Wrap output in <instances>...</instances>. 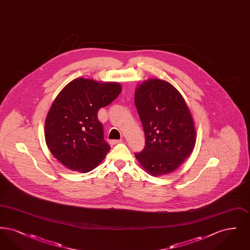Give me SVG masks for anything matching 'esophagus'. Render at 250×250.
<instances>
[{
	"instance_id": "1",
	"label": "esophagus",
	"mask_w": 250,
	"mask_h": 250,
	"mask_svg": "<svg viewBox=\"0 0 250 250\" xmlns=\"http://www.w3.org/2000/svg\"><path fill=\"white\" fill-rule=\"evenodd\" d=\"M122 143H123L122 140H113V141H110V144H111V145H115V144Z\"/></svg>"
}]
</instances>
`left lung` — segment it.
<instances>
[{"label": "left lung", "mask_w": 250, "mask_h": 250, "mask_svg": "<svg viewBox=\"0 0 250 250\" xmlns=\"http://www.w3.org/2000/svg\"><path fill=\"white\" fill-rule=\"evenodd\" d=\"M135 104L143 124L145 147L135 154L152 176L171 173L192 154L196 129L190 109L166 81L150 79L136 87Z\"/></svg>", "instance_id": "obj_1"}]
</instances>
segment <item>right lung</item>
<instances>
[{
  "mask_svg": "<svg viewBox=\"0 0 250 250\" xmlns=\"http://www.w3.org/2000/svg\"><path fill=\"white\" fill-rule=\"evenodd\" d=\"M121 92L118 83L84 78H78L62 89L45 121L47 146L61 164L85 173L103 161L110 147L104 141L97 112Z\"/></svg>",
  "mask_w": 250,
  "mask_h": 250,
  "instance_id": "obj_1",
  "label": "right lung"
}]
</instances>
